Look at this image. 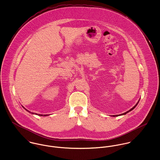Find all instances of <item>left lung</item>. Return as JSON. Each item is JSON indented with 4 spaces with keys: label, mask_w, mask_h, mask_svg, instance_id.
Returning <instances> with one entry per match:
<instances>
[{
    "label": "left lung",
    "mask_w": 160,
    "mask_h": 160,
    "mask_svg": "<svg viewBox=\"0 0 160 160\" xmlns=\"http://www.w3.org/2000/svg\"><path fill=\"white\" fill-rule=\"evenodd\" d=\"M138 103H136V104L135 106H134V107H133V108H132V109H130V110L127 111V112H124V113H122V114H119H119H118V115H113V116H114V117H115V116H121V115H123V114H127V113H128V112H130V111L133 110V109H134V108H135L136 107V105H138Z\"/></svg>",
    "instance_id": "obj_1"
}]
</instances>
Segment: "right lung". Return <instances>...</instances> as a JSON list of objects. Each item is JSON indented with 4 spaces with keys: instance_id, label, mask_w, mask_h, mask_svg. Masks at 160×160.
<instances>
[{
    "instance_id": "1",
    "label": "right lung",
    "mask_w": 160,
    "mask_h": 160,
    "mask_svg": "<svg viewBox=\"0 0 160 160\" xmlns=\"http://www.w3.org/2000/svg\"><path fill=\"white\" fill-rule=\"evenodd\" d=\"M24 108L25 110H26L25 108ZM26 110L28 112H29L32 113V114H35V113H33V112H30V111H29L27 110ZM38 116H42V114H38ZM44 116H48V114H47V115L46 114V115H44Z\"/></svg>"
}]
</instances>
